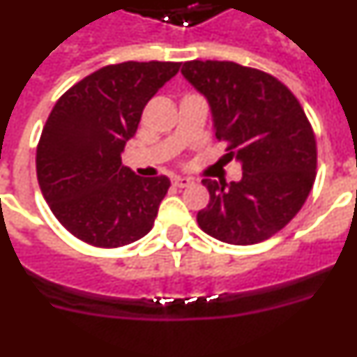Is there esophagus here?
Instances as JSON below:
<instances>
[{"label":"esophagus","mask_w":357,"mask_h":357,"mask_svg":"<svg viewBox=\"0 0 357 357\" xmlns=\"http://www.w3.org/2000/svg\"><path fill=\"white\" fill-rule=\"evenodd\" d=\"M193 184L195 181L189 178V176H173V185H176V188H189V185Z\"/></svg>","instance_id":"1"}]
</instances>
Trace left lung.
<instances>
[{"instance_id":"left-lung-1","label":"left lung","mask_w":357,"mask_h":357,"mask_svg":"<svg viewBox=\"0 0 357 357\" xmlns=\"http://www.w3.org/2000/svg\"><path fill=\"white\" fill-rule=\"evenodd\" d=\"M181 73L207 100L214 134L243 169L230 184L202 181L211 200L198 225L230 245L272 238L302 209L317 175V141L301 103L275 77L236 62L191 61Z\"/></svg>"}]
</instances>
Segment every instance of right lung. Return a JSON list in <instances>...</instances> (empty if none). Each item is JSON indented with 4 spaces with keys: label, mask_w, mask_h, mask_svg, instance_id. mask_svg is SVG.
<instances>
[{
    "label": "right lung",
    "mask_w": 357,
    "mask_h": 357,
    "mask_svg": "<svg viewBox=\"0 0 357 357\" xmlns=\"http://www.w3.org/2000/svg\"><path fill=\"white\" fill-rule=\"evenodd\" d=\"M181 62L105 66L55 103L37 146V181L55 218L93 247H125L155 222L168 176L135 175L121 151L153 94Z\"/></svg>",
    "instance_id": "1"
}]
</instances>
